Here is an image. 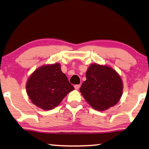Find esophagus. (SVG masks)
I'll return each instance as SVG.
<instances>
[{"instance_id":"obj_1","label":"esophagus","mask_w":149,"mask_h":149,"mask_svg":"<svg viewBox=\"0 0 149 149\" xmlns=\"http://www.w3.org/2000/svg\"><path fill=\"white\" fill-rule=\"evenodd\" d=\"M80 86H81L80 85H74V88H75V89H76V90L79 89V87H80Z\"/></svg>"}]
</instances>
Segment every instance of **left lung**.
Returning <instances> with one entry per match:
<instances>
[{
	"label": "left lung",
	"instance_id": "1",
	"mask_svg": "<svg viewBox=\"0 0 149 149\" xmlns=\"http://www.w3.org/2000/svg\"><path fill=\"white\" fill-rule=\"evenodd\" d=\"M86 78L79 91L93 108L104 111L119 102L123 94V81L112 67L93 63L88 68Z\"/></svg>",
	"mask_w": 149,
	"mask_h": 149
}]
</instances>
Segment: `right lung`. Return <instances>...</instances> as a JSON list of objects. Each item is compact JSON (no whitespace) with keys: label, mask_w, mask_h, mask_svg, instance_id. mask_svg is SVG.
<instances>
[{"label":"right lung","mask_w":149,"mask_h":149,"mask_svg":"<svg viewBox=\"0 0 149 149\" xmlns=\"http://www.w3.org/2000/svg\"><path fill=\"white\" fill-rule=\"evenodd\" d=\"M26 88L33 104L44 110L54 109L74 89L59 63L39 67L30 75Z\"/></svg>","instance_id":"1"}]
</instances>
